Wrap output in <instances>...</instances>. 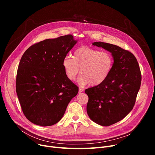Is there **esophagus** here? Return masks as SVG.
Here are the masks:
<instances>
[{
    "label": "esophagus",
    "instance_id": "obj_1",
    "mask_svg": "<svg viewBox=\"0 0 155 155\" xmlns=\"http://www.w3.org/2000/svg\"><path fill=\"white\" fill-rule=\"evenodd\" d=\"M82 92H84V89L82 88H79V89H78V92H79V93H82Z\"/></svg>",
    "mask_w": 155,
    "mask_h": 155
}]
</instances>
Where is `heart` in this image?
Here are the masks:
<instances>
[{
  "label": "heart",
  "mask_w": 155,
  "mask_h": 155,
  "mask_svg": "<svg viewBox=\"0 0 155 155\" xmlns=\"http://www.w3.org/2000/svg\"><path fill=\"white\" fill-rule=\"evenodd\" d=\"M113 64V56L109 52L87 46L77 48L73 58L66 56L62 61L65 75L70 80H75L80 70L82 75L78 78V83L82 85L90 84L91 86L99 85L105 82Z\"/></svg>",
  "instance_id": "obj_1"
}]
</instances>
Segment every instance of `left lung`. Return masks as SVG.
<instances>
[{
	"label": "left lung",
	"mask_w": 155,
	"mask_h": 155,
	"mask_svg": "<svg viewBox=\"0 0 155 155\" xmlns=\"http://www.w3.org/2000/svg\"><path fill=\"white\" fill-rule=\"evenodd\" d=\"M92 45L110 51L114 61L105 82L85 90L88 97L87 112L95 123L109 126L124 119L133 109L141 86V73L131 52L107 43Z\"/></svg>",
	"instance_id": "1"
}]
</instances>
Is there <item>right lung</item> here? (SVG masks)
Listing matches in <instances>:
<instances>
[{"label":"right lung","instance_id":"obj_1","mask_svg":"<svg viewBox=\"0 0 155 155\" xmlns=\"http://www.w3.org/2000/svg\"><path fill=\"white\" fill-rule=\"evenodd\" d=\"M77 43L71 35L45 39L28 48L20 60L16 92L22 110L41 126L56 124L78 87L65 75L63 58Z\"/></svg>","mask_w":155,"mask_h":155}]
</instances>
